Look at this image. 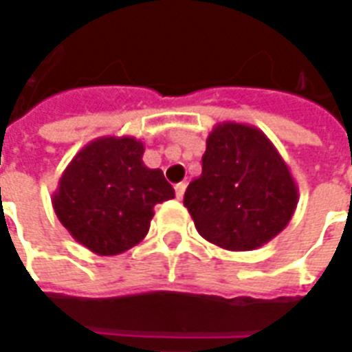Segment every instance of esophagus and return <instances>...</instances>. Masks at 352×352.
<instances>
[{"instance_id":"1","label":"esophagus","mask_w":352,"mask_h":352,"mask_svg":"<svg viewBox=\"0 0 352 352\" xmlns=\"http://www.w3.org/2000/svg\"><path fill=\"white\" fill-rule=\"evenodd\" d=\"M184 190H186V183H179V184H175V194H177V199H183Z\"/></svg>"}]
</instances>
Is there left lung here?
I'll return each instance as SVG.
<instances>
[{
	"label": "left lung",
	"instance_id": "1",
	"mask_svg": "<svg viewBox=\"0 0 352 352\" xmlns=\"http://www.w3.org/2000/svg\"><path fill=\"white\" fill-rule=\"evenodd\" d=\"M298 184L264 131L217 124L201 156V175L184 192L199 236L226 251H254L287 228Z\"/></svg>",
	"mask_w": 352,
	"mask_h": 352
}]
</instances>
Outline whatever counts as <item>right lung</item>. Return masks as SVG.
Here are the masks:
<instances>
[{
    "label": "right lung",
    "instance_id": "obj_1",
    "mask_svg": "<svg viewBox=\"0 0 352 352\" xmlns=\"http://www.w3.org/2000/svg\"><path fill=\"white\" fill-rule=\"evenodd\" d=\"M145 145L107 135L82 146L58 181L52 207L58 221L100 256H115L143 241L154 206L175 198L162 169L143 164Z\"/></svg>",
    "mask_w": 352,
    "mask_h": 352
}]
</instances>
